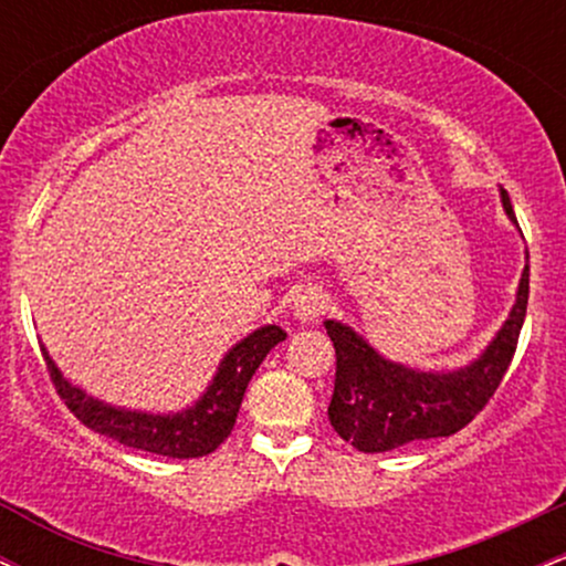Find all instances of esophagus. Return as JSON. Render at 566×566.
<instances>
[{"mask_svg":"<svg viewBox=\"0 0 566 566\" xmlns=\"http://www.w3.org/2000/svg\"><path fill=\"white\" fill-rule=\"evenodd\" d=\"M324 305H327V295H324L322 287H305L292 301V316L303 324L314 322L322 314Z\"/></svg>","mask_w":566,"mask_h":566,"instance_id":"34e87169","label":"esophagus"}]
</instances>
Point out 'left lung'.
<instances>
[{
  "label": "left lung",
  "instance_id": "1",
  "mask_svg": "<svg viewBox=\"0 0 566 566\" xmlns=\"http://www.w3.org/2000/svg\"><path fill=\"white\" fill-rule=\"evenodd\" d=\"M505 216L518 229L509 193L500 188ZM530 261V255H527ZM530 265L518 279L509 319L476 359L458 369H420L388 359L348 324L327 319L335 346V391L329 423L359 452H388L420 439L452 437L482 412L509 369L527 316Z\"/></svg>",
  "mask_w": 566,
  "mask_h": 566
}]
</instances>
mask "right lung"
I'll return each instance as SVG.
<instances>
[{
  "mask_svg": "<svg viewBox=\"0 0 566 566\" xmlns=\"http://www.w3.org/2000/svg\"><path fill=\"white\" fill-rule=\"evenodd\" d=\"M284 337L287 333L276 324L252 329L237 346L226 350L205 394L180 412H143V409L106 405L63 378L44 346L42 354L61 399H66L71 412L95 433H103L125 447H135V450L165 454V458H201V454L216 452L229 439L239 407H242L247 382L261 367L265 354Z\"/></svg>",
  "mask_w": 566,
  "mask_h": 566,
  "instance_id": "right-lung-1",
  "label": "right lung"
}]
</instances>
